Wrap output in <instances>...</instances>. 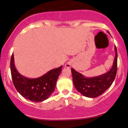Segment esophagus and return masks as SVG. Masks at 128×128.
I'll return each mask as SVG.
<instances>
[{
    "label": "esophagus",
    "instance_id": "34e87169",
    "mask_svg": "<svg viewBox=\"0 0 128 128\" xmlns=\"http://www.w3.org/2000/svg\"><path fill=\"white\" fill-rule=\"evenodd\" d=\"M66 67L67 68H70V65L69 64H66Z\"/></svg>",
    "mask_w": 128,
    "mask_h": 128
}]
</instances>
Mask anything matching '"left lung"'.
I'll return each instance as SVG.
<instances>
[{
	"label": "left lung",
	"mask_w": 128,
	"mask_h": 128,
	"mask_svg": "<svg viewBox=\"0 0 128 128\" xmlns=\"http://www.w3.org/2000/svg\"><path fill=\"white\" fill-rule=\"evenodd\" d=\"M115 56L112 68L104 74L88 78L76 72L74 68H71L74 84L82 94L88 98H96L102 94L112 85L117 71L118 54L116 46H115Z\"/></svg>",
	"instance_id": "obj_1"
}]
</instances>
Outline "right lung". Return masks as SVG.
<instances>
[{"instance_id":"1","label":"right lung","mask_w":128,"mask_h":128,"mask_svg":"<svg viewBox=\"0 0 128 128\" xmlns=\"http://www.w3.org/2000/svg\"><path fill=\"white\" fill-rule=\"evenodd\" d=\"M62 68V66L50 70L38 78H29L20 74L16 69L13 54L10 60L11 74L15 88L22 97L36 102L46 100L53 93Z\"/></svg>"}]
</instances>
